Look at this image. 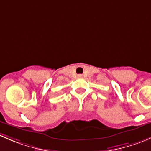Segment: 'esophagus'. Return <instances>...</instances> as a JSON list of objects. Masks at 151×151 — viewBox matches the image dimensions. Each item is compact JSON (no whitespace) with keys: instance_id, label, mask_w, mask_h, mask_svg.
I'll return each mask as SVG.
<instances>
[{"instance_id":"esophagus-1","label":"esophagus","mask_w":151,"mask_h":151,"mask_svg":"<svg viewBox=\"0 0 151 151\" xmlns=\"http://www.w3.org/2000/svg\"><path fill=\"white\" fill-rule=\"evenodd\" d=\"M83 77V76L81 75V74H79V75H78V78H82Z\"/></svg>"}]
</instances>
